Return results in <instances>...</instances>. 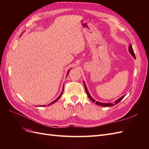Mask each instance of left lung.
<instances>
[{"mask_svg":"<svg viewBox=\"0 0 149 149\" xmlns=\"http://www.w3.org/2000/svg\"><path fill=\"white\" fill-rule=\"evenodd\" d=\"M129 52L131 54V55L133 56V57H134V58H136V56H135V53H134V52L133 48H132V47L131 45H130L129 47ZM83 83H84V88H85L86 92V94H87L88 96L89 97V98L90 100H91L93 102H96V104H97V105H99V106H105V107H109V106H112L114 105L113 103H102V102H98V101H96L94 100V99L91 96V95H90V94H89V92H88V89H87V88H86V86L85 83H84V82H83ZM125 96V95H124V96H122L121 97H120V98L119 99V100L116 101H115V104H117L119 103L122 100H123V99L124 97Z\"/></svg>","mask_w":149,"mask_h":149,"instance_id":"8db88e82","label":"left lung"}]
</instances>
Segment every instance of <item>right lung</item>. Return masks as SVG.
Instances as JSON below:
<instances>
[{"instance_id": "1", "label": "right lung", "mask_w": 149, "mask_h": 149, "mask_svg": "<svg viewBox=\"0 0 149 149\" xmlns=\"http://www.w3.org/2000/svg\"><path fill=\"white\" fill-rule=\"evenodd\" d=\"M69 71H68V73H69ZM63 90H64V88H63V91H62V93H61V94H60V95L59 96V97H58V98H56V100H55V101H53V102H52V103H50V104H53V103H54V102H56V101H58V100H59V99L60 98V97L61 96V95H62V94H63Z\"/></svg>"}]
</instances>
